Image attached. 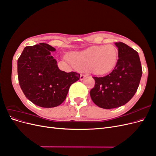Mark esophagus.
I'll return each instance as SVG.
<instances>
[{
    "label": "esophagus",
    "instance_id": "1",
    "mask_svg": "<svg viewBox=\"0 0 156 156\" xmlns=\"http://www.w3.org/2000/svg\"><path fill=\"white\" fill-rule=\"evenodd\" d=\"M84 77H86V75H84V74H81V76H80V80H83L84 79Z\"/></svg>",
    "mask_w": 156,
    "mask_h": 156
}]
</instances>
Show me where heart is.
I'll return each instance as SVG.
<instances>
[{"instance_id":"1","label":"heart","mask_w":156,"mask_h":156,"mask_svg":"<svg viewBox=\"0 0 156 156\" xmlns=\"http://www.w3.org/2000/svg\"><path fill=\"white\" fill-rule=\"evenodd\" d=\"M119 52L114 45L92 46L75 52L71 60L77 69L90 70L96 74H105L114 69L118 62ZM68 60L69 58H67Z\"/></svg>"}]
</instances>
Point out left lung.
<instances>
[{
    "label": "left lung",
    "mask_w": 156,
    "mask_h": 156,
    "mask_svg": "<svg viewBox=\"0 0 156 156\" xmlns=\"http://www.w3.org/2000/svg\"><path fill=\"white\" fill-rule=\"evenodd\" d=\"M119 59L115 68L104 77H93L95 86L90 92L92 100L103 108L119 107L133 97L142 76L138 53L129 46L116 42Z\"/></svg>",
    "instance_id": "1"
}]
</instances>
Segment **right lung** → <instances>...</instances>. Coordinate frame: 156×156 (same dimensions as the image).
<instances>
[{"label":"right lung","mask_w":156,"mask_h":156,"mask_svg":"<svg viewBox=\"0 0 156 156\" xmlns=\"http://www.w3.org/2000/svg\"><path fill=\"white\" fill-rule=\"evenodd\" d=\"M55 48L49 44L27 46L17 60L19 83L27 99L45 108L60 105L69 88L79 79L76 72L61 71L51 55Z\"/></svg>","instance_id":"right-lung-1"}]
</instances>
